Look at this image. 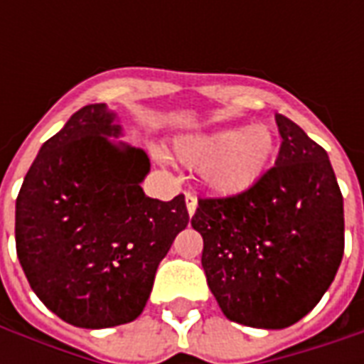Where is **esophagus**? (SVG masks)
Here are the masks:
<instances>
[{
	"mask_svg": "<svg viewBox=\"0 0 364 364\" xmlns=\"http://www.w3.org/2000/svg\"><path fill=\"white\" fill-rule=\"evenodd\" d=\"M185 203H187V213H189V216H193L195 210H197V197L187 193V195H185Z\"/></svg>",
	"mask_w": 364,
	"mask_h": 364,
	"instance_id": "esophagus-1",
	"label": "esophagus"
}]
</instances>
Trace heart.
<instances>
[{
    "mask_svg": "<svg viewBox=\"0 0 364 364\" xmlns=\"http://www.w3.org/2000/svg\"><path fill=\"white\" fill-rule=\"evenodd\" d=\"M175 154L200 169L205 187L218 197H237L265 177L274 156V136L265 124L226 127L179 138Z\"/></svg>",
    "mask_w": 364,
    "mask_h": 364,
    "instance_id": "1",
    "label": "heart"
}]
</instances>
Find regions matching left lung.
Returning <instances> with one entry per match:
<instances>
[{"mask_svg": "<svg viewBox=\"0 0 364 364\" xmlns=\"http://www.w3.org/2000/svg\"><path fill=\"white\" fill-rule=\"evenodd\" d=\"M274 120L282 138L274 167L237 197L200 198L191 218L224 316L261 329L302 320L336 279L345 247L343 197L328 151L296 122Z\"/></svg>", "mask_w": 364, "mask_h": 364, "instance_id": "1", "label": "left lung"}]
</instances>
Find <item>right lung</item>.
Returning <instances> with one entry per match:
<instances>
[{"label": "right lung", "instance_id": "1", "mask_svg": "<svg viewBox=\"0 0 364 364\" xmlns=\"http://www.w3.org/2000/svg\"><path fill=\"white\" fill-rule=\"evenodd\" d=\"M119 136L117 112L85 105L43 144L15 203L28 284L75 328L136 320L159 261L189 224L183 195L164 203L144 193L148 154Z\"/></svg>", "mask_w": 364, "mask_h": 364}]
</instances>
